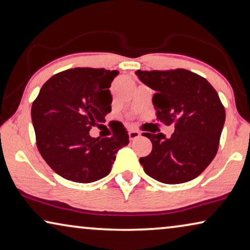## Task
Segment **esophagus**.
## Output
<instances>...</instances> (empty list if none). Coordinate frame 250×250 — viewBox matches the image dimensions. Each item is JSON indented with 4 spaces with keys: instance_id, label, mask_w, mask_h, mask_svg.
I'll use <instances>...</instances> for the list:
<instances>
[{
    "instance_id": "34e87169",
    "label": "esophagus",
    "mask_w": 250,
    "mask_h": 250,
    "mask_svg": "<svg viewBox=\"0 0 250 250\" xmlns=\"http://www.w3.org/2000/svg\"><path fill=\"white\" fill-rule=\"evenodd\" d=\"M140 137V132H138L137 130H131V131L129 132V139L130 140H136L137 138Z\"/></svg>"
}]
</instances>
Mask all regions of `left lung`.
<instances>
[{"label":"left lung","instance_id":"8db88e82","mask_svg":"<svg viewBox=\"0 0 250 250\" xmlns=\"http://www.w3.org/2000/svg\"><path fill=\"white\" fill-rule=\"evenodd\" d=\"M136 75L156 92L157 120L175 125L169 138L143 133L152 144L150 154L139 159L145 172L165 184L192 181L218 151L226 111L217 91L206 78L183 68L137 70Z\"/></svg>","mask_w":250,"mask_h":250}]
</instances>
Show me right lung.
Masks as SVG:
<instances>
[{
  "mask_svg": "<svg viewBox=\"0 0 250 250\" xmlns=\"http://www.w3.org/2000/svg\"><path fill=\"white\" fill-rule=\"evenodd\" d=\"M118 70L78 67L50 77L32 103L37 147L55 173L91 183L111 172L115 154L129 144L125 129L111 138L89 130L111 112L110 86Z\"/></svg>",
  "mask_w": 250,
  "mask_h": 250,
  "instance_id": "obj_1",
  "label": "right lung"
}]
</instances>
